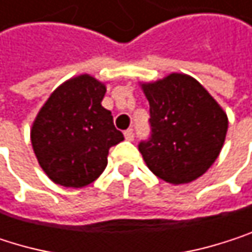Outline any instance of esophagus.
I'll list each match as a JSON object with an SVG mask.
<instances>
[{
  "label": "esophagus",
  "instance_id": "34e87169",
  "mask_svg": "<svg viewBox=\"0 0 252 252\" xmlns=\"http://www.w3.org/2000/svg\"><path fill=\"white\" fill-rule=\"evenodd\" d=\"M124 136H125V139H127L128 142H133V140H134V130H133V128L127 130V131L124 133Z\"/></svg>",
  "mask_w": 252,
  "mask_h": 252
}]
</instances>
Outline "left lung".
I'll list each match as a JSON object with an SVG mask.
<instances>
[{
	"mask_svg": "<svg viewBox=\"0 0 252 252\" xmlns=\"http://www.w3.org/2000/svg\"><path fill=\"white\" fill-rule=\"evenodd\" d=\"M149 100L151 136L139 143L149 170L182 185L201 177L217 159L227 133V116L193 78L171 73L143 84Z\"/></svg>",
	"mask_w": 252,
	"mask_h": 252,
	"instance_id": "obj_1",
	"label": "left lung"
}]
</instances>
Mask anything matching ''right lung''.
<instances>
[{
  "label": "right lung",
  "mask_w": 252,
  "mask_h": 252,
  "mask_svg": "<svg viewBox=\"0 0 252 252\" xmlns=\"http://www.w3.org/2000/svg\"><path fill=\"white\" fill-rule=\"evenodd\" d=\"M106 87L90 75L62 84L39 110L32 148L45 174L64 188L93 183L107 165L109 149L124 140L110 110L101 106Z\"/></svg>",
  "instance_id": "1"
}]
</instances>
